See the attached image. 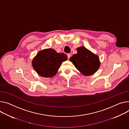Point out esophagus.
Listing matches in <instances>:
<instances>
[{"label": "esophagus", "mask_w": 129, "mask_h": 129, "mask_svg": "<svg viewBox=\"0 0 129 129\" xmlns=\"http://www.w3.org/2000/svg\"><path fill=\"white\" fill-rule=\"evenodd\" d=\"M67 56H68V58L69 59V58L71 57V53H68V54H67Z\"/></svg>", "instance_id": "34e87169"}]
</instances>
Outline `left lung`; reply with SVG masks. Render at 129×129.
<instances>
[{
  "instance_id": "1",
  "label": "left lung",
  "mask_w": 129,
  "mask_h": 129,
  "mask_svg": "<svg viewBox=\"0 0 129 129\" xmlns=\"http://www.w3.org/2000/svg\"><path fill=\"white\" fill-rule=\"evenodd\" d=\"M77 50V53L70 57L69 61L84 76H88L95 73L100 66L99 56L83 46L78 48Z\"/></svg>"
}]
</instances>
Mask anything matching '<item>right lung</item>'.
<instances>
[{
	"instance_id": "add662e5",
	"label": "right lung",
	"mask_w": 129,
	"mask_h": 129,
	"mask_svg": "<svg viewBox=\"0 0 129 129\" xmlns=\"http://www.w3.org/2000/svg\"><path fill=\"white\" fill-rule=\"evenodd\" d=\"M67 60L64 53H57L54 49L48 48L40 51L32 62L33 68L41 76L51 78L57 73L62 63Z\"/></svg>"
}]
</instances>
